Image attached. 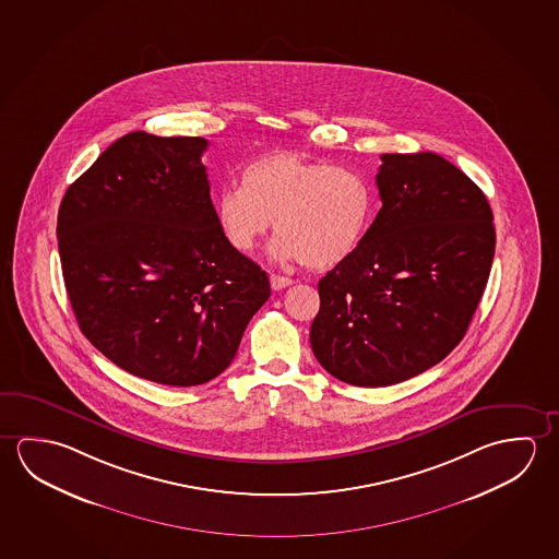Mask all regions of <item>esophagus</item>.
<instances>
[{
  "mask_svg": "<svg viewBox=\"0 0 559 559\" xmlns=\"http://www.w3.org/2000/svg\"><path fill=\"white\" fill-rule=\"evenodd\" d=\"M293 283V278H288V276L271 275V286H273V290H283V288L290 286Z\"/></svg>",
  "mask_w": 559,
  "mask_h": 559,
  "instance_id": "obj_1",
  "label": "esophagus"
}]
</instances>
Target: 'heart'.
<instances>
[{
  "label": "heart",
  "instance_id": "heart-1",
  "mask_svg": "<svg viewBox=\"0 0 559 559\" xmlns=\"http://www.w3.org/2000/svg\"><path fill=\"white\" fill-rule=\"evenodd\" d=\"M222 236L239 253L255 251L275 226L273 255L311 269L343 263L367 236L374 194L362 175L293 150L249 162L241 187L226 185L214 199Z\"/></svg>",
  "mask_w": 559,
  "mask_h": 559
}]
</instances>
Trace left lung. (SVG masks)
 <instances>
[{
	"mask_svg": "<svg viewBox=\"0 0 559 559\" xmlns=\"http://www.w3.org/2000/svg\"><path fill=\"white\" fill-rule=\"evenodd\" d=\"M382 199L353 255L318 283L310 343L341 382L380 388L435 367L466 335L495 255L493 212L432 152L384 154Z\"/></svg>",
	"mask_w": 559,
	"mask_h": 559,
	"instance_id": "1",
	"label": "left lung"
}]
</instances>
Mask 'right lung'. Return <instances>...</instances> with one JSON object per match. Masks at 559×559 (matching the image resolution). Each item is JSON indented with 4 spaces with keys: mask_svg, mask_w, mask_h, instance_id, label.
Returning a JSON list of instances; mask_svg holds the SVG:
<instances>
[{
    "mask_svg": "<svg viewBox=\"0 0 559 559\" xmlns=\"http://www.w3.org/2000/svg\"><path fill=\"white\" fill-rule=\"evenodd\" d=\"M206 147L119 138L68 187L56 226L83 335L130 374L177 388L222 374L271 296L265 271L222 236Z\"/></svg>",
    "mask_w": 559,
    "mask_h": 559,
    "instance_id": "add662e5",
    "label": "right lung"
}]
</instances>
